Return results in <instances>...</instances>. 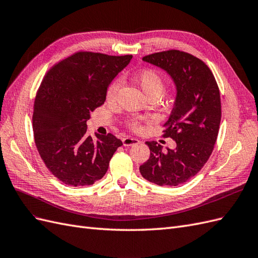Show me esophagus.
<instances>
[{"label": "esophagus", "instance_id": "esophagus-1", "mask_svg": "<svg viewBox=\"0 0 258 258\" xmlns=\"http://www.w3.org/2000/svg\"><path fill=\"white\" fill-rule=\"evenodd\" d=\"M122 143L125 147H128V146H134L136 144L139 143L138 139L136 138H132V137H125L122 139Z\"/></svg>", "mask_w": 258, "mask_h": 258}]
</instances>
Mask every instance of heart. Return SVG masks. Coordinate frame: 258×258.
I'll list each match as a JSON object with an SVG mask.
<instances>
[{
  "instance_id": "obj_1",
  "label": "heart",
  "mask_w": 258,
  "mask_h": 258,
  "mask_svg": "<svg viewBox=\"0 0 258 258\" xmlns=\"http://www.w3.org/2000/svg\"><path fill=\"white\" fill-rule=\"evenodd\" d=\"M135 80L148 97L152 96V95H157V96H159L164 88L163 79H162L159 73L153 69H144L138 71L135 75ZM120 80H114L113 82L108 86L106 93V99L108 101H113L115 99L117 92L120 90ZM127 126L134 132L142 131L141 121L137 119L128 120Z\"/></svg>"
}]
</instances>
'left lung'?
<instances>
[{
	"label": "left lung",
	"instance_id": "8db88e82",
	"mask_svg": "<svg viewBox=\"0 0 258 258\" xmlns=\"http://www.w3.org/2000/svg\"><path fill=\"white\" fill-rule=\"evenodd\" d=\"M143 60L166 71L173 79L176 99L164 124V137L176 142L174 150L147 142L150 158L139 166L143 177L159 186H178L204 166L216 143L222 105L216 80L196 56L177 49L154 53Z\"/></svg>",
	"mask_w": 258,
	"mask_h": 258
}]
</instances>
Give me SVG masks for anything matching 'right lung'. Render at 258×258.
Returning <instances> with one entry per match:
<instances>
[{
	"label": "right lung",
	"instance_id": "right-lung-1",
	"mask_svg": "<svg viewBox=\"0 0 258 258\" xmlns=\"http://www.w3.org/2000/svg\"><path fill=\"white\" fill-rule=\"evenodd\" d=\"M132 59L78 51L51 67L36 93L33 134L49 172L69 186H90L106 174L122 142L112 134L87 136L91 112L106 100L109 84Z\"/></svg>",
	"mask_w": 258,
	"mask_h": 258
}]
</instances>
